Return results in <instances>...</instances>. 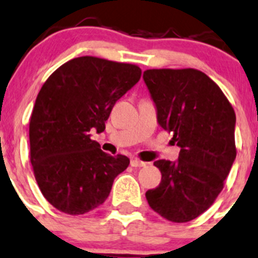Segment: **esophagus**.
I'll list each match as a JSON object with an SVG mask.
<instances>
[{"mask_svg": "<svg viewBox=\"0 0 258 258\" xmlns=\"http://www.w3.org/2000/svg\"><path fill=\"white\" fill-rule=\"evenodd\" d=\"M131 167L134 168H140V167H145L146 163L143 162V160H140V159H131Z\"/></svg>", "mask_w": 258, "mask_h": 258, "instance_id": "1", "label": "esophagus"}]
</instances>
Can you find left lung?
I'll return each mask as SVG.
<instances>
[{
  "mask_svg": "<svg viewBox=\"0 0 258 258\" xmlns=\"http://www.w3.org/2000/svg\"><path fill=\"white\" fill-rule=\"evenodd\" d=\"M144 80L158 122L180 148L175 163L156 160L162 182L146 192L149 206L173 223L205 213L224 188L237 155L235 113L218 84L196 69H151Z\"/></svg>",
  "mask_w": 258,
  "mask_h": 258,
  "instance_id": "left-lung-1",
  "label": "left lung"
}]
</instances>
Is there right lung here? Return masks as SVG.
<instances>
[{
    "label": "right lung",
    "mask_w": 258,
    "mask_h": 258,
    "mask_svg": "<svg viewBox=\"0 0 258 258\" xmlns=\"http://www.w3.org/2000/svg\"><path fill=\"white\" fill-rule=\"evenodd\" d=\"M137 64L93 56L59 66L38 93L29 122L30 162L40 192L69 215H83L109 196L113 180L130 164L90 139L103 132L115 102L140 80Z\"/></svg>",
    "instance_id": "add662e5"
}]
</instances>
